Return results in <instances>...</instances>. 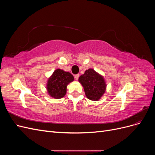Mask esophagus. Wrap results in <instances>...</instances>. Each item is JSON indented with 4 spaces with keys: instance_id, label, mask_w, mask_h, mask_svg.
<instances>
[{
    "instance_id": "34e87169",
    "label": "esophagus",
    "mask_w": 155,
    "mask_h": 155,
    "mask_svg": "<svg viewBox=\"0 0 155 155\" xmlns=\"http://www.w3.org/2000/svg\"><path fill=\"white\" fill-rule=\"evenodd\" d=\"M79 77V74H76V75H74V78H75V79H76V80H78Z\"/></svg>"
}]
</instances>
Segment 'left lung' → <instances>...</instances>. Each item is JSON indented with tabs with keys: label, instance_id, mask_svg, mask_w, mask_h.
Returning <instances> with one entry per match:
<instances>
[{
	"label": "left lung",
	"instance_id": "obj_1",
	"mask_svg": "<svg viewBox=\"0 0 155 155\" xmlns=\"http://www.w3.org/2000/svg\"><path fill=\"white\" fill-rule=\"evenodd\" d=\"M88 99L97 101L105 92L106 84L103 76L95 70L89 68L79 78Z\"/></svg>",
	"mask_w": 155,
	"mask_h": 155
}]
</instances>
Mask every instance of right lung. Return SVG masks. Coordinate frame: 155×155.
Segmentation results:
<instances>
[{"label": "right lung", "mask_w": 155, "mask_h": 155, "mask_svg": "<svg viewBox=\"0 0 155 155\" xmlns=\"http://www.w3.org/2000/svg\"><path fill=\"white\" fill-rule=\"evenodd\" d=\"M74 79L70 73L61 69L55 70L47 83V91L50 96L55 99L63 97L66 94L68 84Z\"/></svg>", "instance_id": "right-lung-1"}]
</instances>
